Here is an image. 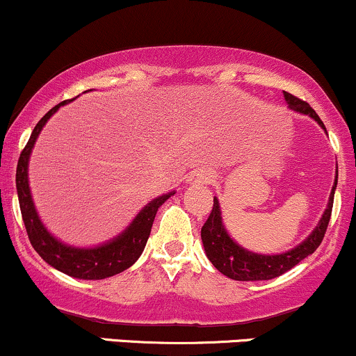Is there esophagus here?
<instances>
[{
    "label": "esophagus",
    "mask_w": 356,
    "mask_h": 356,
    "mask_svg": "<svg viewBox=\"0 0 356 356\" xmlns=\"http://www.w3.org/2000/svg\"><path fill=\"white\" fill-rule=\"evenodd\" d=\"M213 179V172L211 169H195L189 175V184H209Z\"/></svg>",
    "instance_id": "obj_1"
}]
</instances>
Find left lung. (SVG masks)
Masks as SVG:
<instances>
[{
	"mask_svg": "<svg viewBox=\"0 0 356 356\" xmlns=\"http://www.w3.org/2000/svg\"><path fill=\"white\" fill-rule=\"evenodd\" d=\"M284 97L289 104V109L293 113L305 114L308 118H312L318 124L322 129H325L322 119L318 118V114L315 113L305 101L298 99V97L292 96L290 92L284 91ZM338 182V165L335 170V182H333L332 192H330L328 204L325 212L320 217L318 224L305 241L298 243L297 247L290 248V250L282 252V254H255V252L247 250L242 245H238L237 242L230 237V234L227 232L224 220H222V211L220 204L217 197H213V207L211 216H209L207 222H205L202 230H200V237H202L204 250L207 259L211 260L213 267L217 268L220 273H224L225 277L232 278V280H241V282H255V280H270L282 273H285L290 268H293L298 262H302L303 259L308 255H312L318 248L320 243L323 241L325 230H327L330 216H332V207H333V195H335Z\"/></svg>",
	"mask_w": 356,
	"mask_h": 356,
	"instance_id": "obj_1",
	"label": "left lung"
}]
</instances>
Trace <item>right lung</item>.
<instances>
[{"label": "right lung", "instance_id": "obj_1", "mask_svg": "<svg viewBox=\"0 0 356 356\" xmlns=\"http://www.w3.org/2000/svg\"><path fill=\"white\" fill-rule=\"evenodd\" d=\"M74 99L59 102L58 106H54L53 109L42 115L41 121L36 124L26 147L23 149L19 156L18 169H16V191H18L21 216H23L29 242H31L33 248L40 254L41 259L48 262L51 267H54L56 270L66 273L70 277L83 278V280H102V278L124 272L139 259L140 254L144 252L145 243H147L149 235H151L157 211L175 192H167V194L152 199L151 202L140 209V212L121 234L115 235L108 242L99 243V245L74 247L67 245V243L59 241L58 237H54L46 229V225L42 224L40 213L36 211L31 187H29L28 169L33 147L41 134L42 127L46 126V122L49 121V118L56 111Z\"/></svg>", "mask_w": 356, "mask_h": 356}]
</instances>
